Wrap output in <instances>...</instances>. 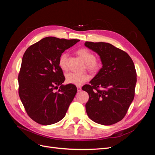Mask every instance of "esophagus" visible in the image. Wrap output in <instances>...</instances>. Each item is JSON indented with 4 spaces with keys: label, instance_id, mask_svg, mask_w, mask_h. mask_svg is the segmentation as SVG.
Masks as SVG:
<instances>
[{
    "label": "esophagus",
    "instance_id": "1",
    "mask_svg": "<svg viewBox=\"0 0 155 155\" xmlns=\"http://www.w3.org/2000/svg\"><path fill=\"white\" fill-rule=\"evenodd\" d=\"M77 88H78V92H80V91H81V87H77Z\"/></svg>",
    "mask_w": 155,
    "mask_h": 155
}]
</instances>
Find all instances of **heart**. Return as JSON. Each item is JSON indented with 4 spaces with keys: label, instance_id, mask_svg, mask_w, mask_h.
<instances>
[{
    "label": "heart",
    "instance_id": "obj_1",
    "mask_svg": "<svg viewBox=\"0 0 155 155\" xmlns=\"http://www.w3.org/2000/svg\"><path fill=\"white\" fill-rule=\"evenodd\" d=\"M77 54L87 64V68L91 71H96L100 67V64L96 60L94 54L86 48H81L78 50ZM68 54L63 53L59 58V66L62 70H67L68 67ZM89 79L88 75L76 72H69L66 74V81L69 84L74 85H81Z\"/></svg>",
    "mask_w": 155,
    "mask_h": 155
}]
</instances>
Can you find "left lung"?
Instances as JSON below:
<instances>
[{
  "instance_id": "left-lung-1",
  "label": "left lung",
  "mask_w": 155,
  "mask_h": 155,
  "mask_svg": "<svg viewBox=\"0 0 155 155\" xmlns=\"http://www.w3.org/2000/svg\"><path fill=\"white\" fill-rule=\"evenodd\" d=\"M100 56L102 68L82 90L89 95L85 105L89 118L104 125L122 120L134 97L137 72L130 56L111 44L85 42Z\"/></svg>"
}]
</instances>
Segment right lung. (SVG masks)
<instances>
[{
  "label": "right lung",
  "instance_id": "1",
  "mask_svg": "<svg viewBox=\"0 0 155 155\" xmlns=\"http://www.w3.org/2000/svg\"><path fill=\"white\" fill-rule=\"evenodd\" d=\"M79 41L47 37L30 46L23 55L18 94L27 114L35 122L51 125L65 116L77 88L72 84L63 85L65 78L59 58ZM59 85L58 92H54Z\"/></svg>",
  "mask_w": 155,
  "mask_h": 155
}]
</instances>
